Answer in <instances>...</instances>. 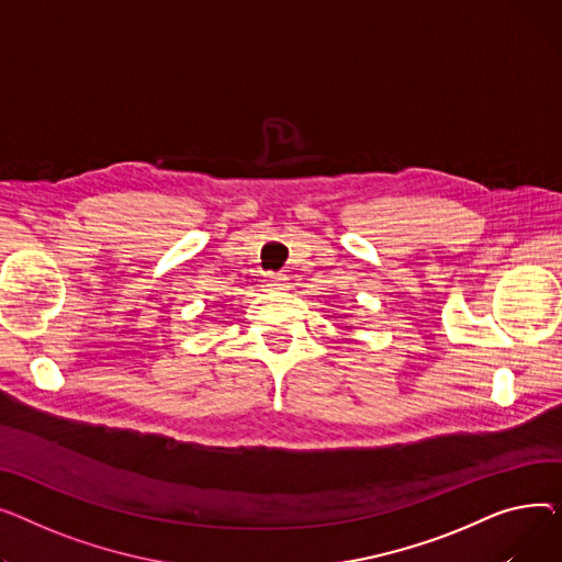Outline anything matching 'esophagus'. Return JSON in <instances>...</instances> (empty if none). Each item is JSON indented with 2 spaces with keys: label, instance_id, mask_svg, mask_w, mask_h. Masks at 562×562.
I'll return each instance as SVG.
<instances>
[{
  "label": "esophagus",
  "instance_id": "34e87169",
  "mask_svg": "<svg viewBox=\"0 0 562 562\" xmlns=\"http://www.w3.org/2000/svg\"><path fill=\"white\" fill-rule=\"evenodd\" d=\"M266 288L268 290H285L288 288V279L283 274H268L266 277Z\"/></svg>",
  "mask_w": 562,
  "mask_h": 562
}]
</instances>
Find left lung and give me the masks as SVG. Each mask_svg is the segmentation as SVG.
Returning <instances> with one entry per match:
<instances>
[{"mask_svg": "<svg viewBox=\"0 0 562 562\" xmlns=\"http://www.w3.org/2000/svg\"><path fill=\"white\" fill-rule=\"evenodd\" d=\"M347 328H353V326H347Z\"/></svg>", "mask_w": 562, "mask_h": 562, "instance_id": "left-lung-1", "label": "left lung"}]
</instances>
